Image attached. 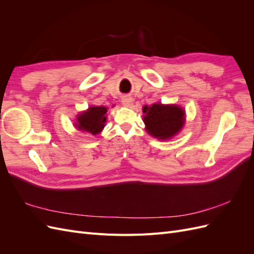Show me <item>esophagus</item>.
Returning a JSON list of instances; mask_svg holds the SVG:
<instances>
[{
    "mask_svg": "<svg viewBox=\"0 0 254 254\" xmlns=\"http://www.w3.org/2000/svg\"><path fill=\"white\" fill-rule=\"evenodd\" d=\"M122 104L124 105V106H126V107L131 106V104H132V98L130 97V96H124V97L122 98Z\"/></svg>",
    "mask_w": 254,
    "mask_h": 254,
    "instance_id": "obj_1",
    "label": "esophagus"
}]
</instances>
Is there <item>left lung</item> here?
Listing matches in <instances>:
<instances>
[{
	"label": "left lung",
	"instance_id": "1",
	"mask_svg": "<svg viewBox=\"0 0 254 254\" xmlns=\"http://www.w3.org/2000/svg\"><path fill=\"white\" fill-rule=\"evenodd\" d=\"M144 123L149 134L160 140L170 139L180 131L184 123V111L178 106L153 104L143 108Z\"/></svg>",
	"mask_w": 254,
	"mask_h": 254
}]
</instances>
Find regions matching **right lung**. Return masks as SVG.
Masks as SVG:
<instances>
[{
  "mask_svg": "<svg viewBox=\"0 0 254 254\" xmlns=\"http://www.w3.org/2000/svg\"><path fill=\"white\" fill-rule=\"evenodd\" d=\"M107 108L101 107H91L88 111L78 115L76 126L83 131L92 134H97L103 130L106 123Z\"/></svg>",
  "mask_w": 254,
  "mask_h": 254,
  "instance_id": "1",
  "label": "right lung"
}]
</instances>
